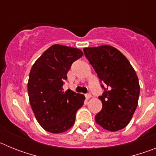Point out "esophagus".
Instances as JSON below:
<instances>
[{"mask_svg": "<svg viewBox=\"0 0 156 156\" xmlns=\"http://www.w3.org/2000/svg\"><path fill=\"white\" fill-rule=\"evenodd\" d=\"M85 97H86L87 99H89L91 98V94H85Z\"/></svg>", "mask_w": 156, "mask_h": 156, "instance_id": "esophagus-1", "label": "esophagus"}]
</instances>
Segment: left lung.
Masks as SVG:
<instances>
[{"instance_id": "left-lung-1", "label": "left lung", "mask_w": 156, "mask_h": 156, "mask_svg": "<svg viewBox=\"0 0 156 156\" xmlns=\"http://www.w3.org/2000/svg\"><path fill=\"white\" fill-rule=\"evenodd\" d=\"M104 89L98 98L102 108L95 121L104 129L117 131L126 127L138 103L140 85L137 76L128 59L109 45L83 48Z\"/></svg>"}]
</instances>
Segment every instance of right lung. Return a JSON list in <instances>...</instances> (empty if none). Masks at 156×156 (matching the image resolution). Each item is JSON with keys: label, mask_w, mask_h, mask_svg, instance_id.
Masks as SVG:
<instances>
[{"label": "right lung", "mask_w": 156, "mask_h": 156, "mask_svg": "<svg viewBox=\"0 0 156 156\" xmlns=\"http://www.w3.org/2000/svg\"><path fill=\"white\" fill-rule=\"evenodd\" d=\"M83 55L78 48L54 44L32 66L27 85L30 105L37 122L50 133L70 129L84 102V95L62 88L72 64Z\"/></svg>", "instance_id": "1"}]
</instances>
